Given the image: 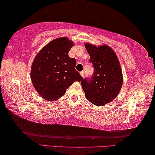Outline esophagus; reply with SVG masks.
Masks as SVG:
<instances>
[{
  "mask_svg": "<svg viewBox=\"0 0 155 155\" xmlns=\"http://www.w3.org/2000/svg\"><path fill=\"white\" fill-rule=\"evenodd\" d=\"M80 75H82V78L84 77V71H81V72H80Z\"/></svg>",
  "mask_w": 155,
  "mask_h": 155,
  "instance_id": "esophagus-1",
  "label": "esophagus"
}]
</instances>
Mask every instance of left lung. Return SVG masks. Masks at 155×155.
I'll use <instances>...</instances> for the list:
<instances>
[{"label": "left lung", "mask_w": 155, "mask_h": 155, "mask_svg": "<svg viewBox=\"0 0 155 155\" xmlns=\"http://www.w3.org/2000/svg\"><path fill=\"white\" fill-rule=\"evenodd\" d=\"M85 47L94 72L92 78L81 81V84L88 101L96 106H103L120 93L123 83L121 66L115 53L108 45L97 47L86 43Z\"/></svg>", "instance_id": "left-lung-1"}]
</instances>
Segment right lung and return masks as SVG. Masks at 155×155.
I'll use <instances>...</instances> for the list:
<instances>
[{"label":"right lung","instance_id":"add662e5","mask_svg":"<svg viewBox=\"0 0 155 155\" xmlns=\"http://www.w3.org/2000/svg\"><path fill=\"white\" fill-rule=\"evenodd\" d=\"M73 45L68 38H59L48 43L35 56L31 79L35 91L45 100H57L73 82L83 79L75 70V59L68 56Z\"/></svg>","mask_w":155,"mask_h":155}]
</instances>
